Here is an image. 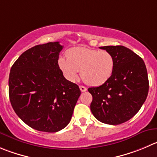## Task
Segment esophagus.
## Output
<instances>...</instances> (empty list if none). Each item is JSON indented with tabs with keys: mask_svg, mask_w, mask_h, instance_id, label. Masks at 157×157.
I'll return each instance as SVG.
<instances>
[{
	"mask_svg": "<svg viewBox=\"0 0 157 157\" xmlns=\"http://www.w3.org/2000/svg\"><path fill=\"white\" fill-rule=\"evenodd\" d=\"M79 89H80V90H81V92H86V91L87 90V89H86L85 86H80Z\"/></svg>",
	"mask_w": 157,
	"mask_h": 157,
	"instance_id": "34e87169",
	"label": "esophagus"
}]
</instances>
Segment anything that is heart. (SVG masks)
Listing matches in <instances>:
<instances>
[{
    "label": "heart",
    "instance_id": "heart-1",
    "mask_svg": "<svg viewBox=\"0 0 157 157\" xmlns=\"http://www.w3.org/2000/svg\"><path fill=\"white\" fill-rule=\"evenodd\" d=\"M67 56L59 59V65L71 82L77 80L81 71L82 78L86 84L101 86L111 77L115 68L114 57L106 50L78 47L71 49Z\"/></svg>",
    "mask_w": 157,
    "mask_h": 157
}]
</instances>
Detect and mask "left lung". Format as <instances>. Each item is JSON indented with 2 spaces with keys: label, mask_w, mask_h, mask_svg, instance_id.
Returning <instances> with one entry per match:
<instances>
[{
  "label": "left lung",
  "mask_w": 157,
  "mask_h": 157,
  "mask_svg": "<svg viewBox=\"0 0 157 157\" xmlns=\"http://www.w3.org/2000/svg\"><path fill=\"white\" fill-rule=\"evenodd\" d=\"M115 59L111 77L102 86L88 89L92 94L90 109L100 122L119 125L139 112L149 91L147 70L143 59L122 45L104 46Z\"/></svg>",
  "instance_id": "obj_1"
}]
</instances>
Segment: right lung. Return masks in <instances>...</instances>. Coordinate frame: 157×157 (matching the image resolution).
<instances>
[{
  "mask_svg": "<svg viewBox=\"0 0 157 157\" xmlns=\"http://www.w3.org/2000/svg\"><path fill=\"white\" fill-rule=\"evenodd\" d=\"M62 48L59 41L38 44L21 54L10 68V104L25 123L41 132L66 127L81 95L59 68Z\"/></svg>",
  "mask_w": 157,
  "mask_h": 157,
  "instance_id": "1",
  "label": "right lung"
}]
</instances>
